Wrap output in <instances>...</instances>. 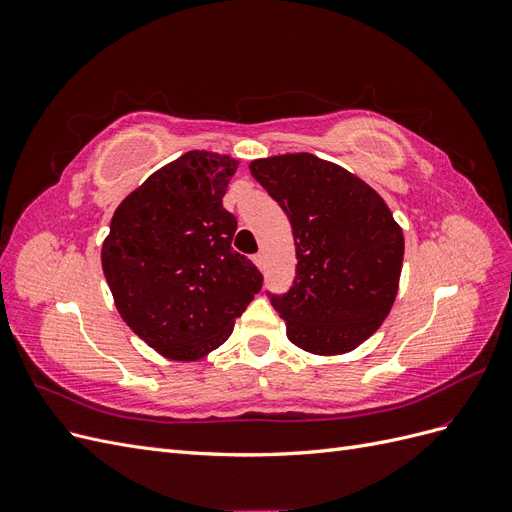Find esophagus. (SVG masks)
Wrapping results in <instances>:
<instances>
[{"mask_svg":"<svg viewBox=\"0 0 512 512\" xmlns=\"http://www.w3.org/2000/svg\"><path fill=\"white\" fill-rule=\"evenodd\" d=\"M254 262H256V267L262 271L265 269V254H254Z\"/></svg>","mask_w":512,"mask_h":512,"instance_id":"34e87169","label":"esophagus"}]
</instances>
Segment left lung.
Instances as JSON below:
<instances>
[{
  "instance_id": "obj_1",
  "label": "left lung",
  "mask_w": 512,
  "mask_h": 512,
  "mask_svg": "<svg viewBox=\"0 0 512 512\" xmlns=\"http://www.w3.org/2000/svg\"><path fill=\"white\" fill-rule=\"evenodd\" d=\"M288 215L297 271L284 294L267 292L294 346L342 354L363 344L397 297L404 232L365 181L312 153L250 164Z\"/></svg>"
}]
</instances>
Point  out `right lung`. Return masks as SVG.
I'll use <instances>...</instances> for the list:
<instances>
[{
	"mask_svg": "<svg viewBox=\"0 0 512 512\" xmlns=\"http://www.w3.org/2000/svg\"><path fill=\"white\" fill-rule=\"evenodd\" d=\"M237 160L188 151L117 207L102 269L128 327L173 361L222 346L262 273L232 250L237 218L222 198Z\"/></svg>",
	"mask_w": 512,
	"mask_h": 512,
	"instance_id": "1",
	"label": "right lung"
}]
</instances>
